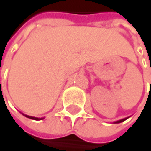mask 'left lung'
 Segmentation results:
<instances>
[{
  "label": "left lung",
  "mask_w": 151,
  "mask_h": 151,
  "mask_svg": "<svg viewBox=\"0 0 151 151\" xmlns=\"http://www.w3.org/2000/svg\"><path fill=\"white\" fill-rule=\"evenodd\" d=\"M128 118H126V119H119V120H118V121H115L114 123H120V122H122V121H124V120H126Z\"/></svg>",
  "instance_id": "left-lung-1"
}]
</instances>
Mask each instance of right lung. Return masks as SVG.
<instances>
[{
	"mask_svg": "<svg viewBox=\"0 0 151 151\" xmlns=\"http://www.w3.org/2000/svg\"><path fill=\"white\" fill-rule=\"evenodd\" d=\"M25 117L29 118V119H35V120H39V119H43V118H36V117H32V116H28V115H25L23 114Z\"/></svg>",
	"mask_w": 151,
	"mask_h": 151,
	"instance_id": "add662e5",
	"label": "right lung"
}]
</instances>
